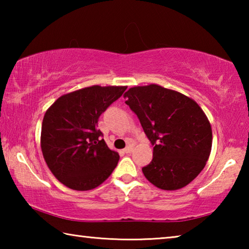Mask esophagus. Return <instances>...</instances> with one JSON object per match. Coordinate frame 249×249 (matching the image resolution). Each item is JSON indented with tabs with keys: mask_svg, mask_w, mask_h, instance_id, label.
Wrapping results in <instances>:
<instances>
[{
	"mask_svg": "<svg viewBox=\"0 0 249 249\" xmlns=\"http://www.w3.org/2000/svg\"><path fill=\"white\" fill-rule=\"evenodd\" d=\"M132 151H133V146H127V147H126V148L123 150V153L129 154V153H132Z\"/></svg>",
	"mask_w": 249,
	"mask_h": 249,
	"instance_id": "esophagus-1",
	"label": "esophagus"
}]
</instances>
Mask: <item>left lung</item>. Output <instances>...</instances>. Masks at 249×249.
I'll return each instance as SVG.
<instances>
[{
    "label": "left lung",
    "instance_id": "8db88e82",
    "mask_svg": "<svg viewBox=\"0 0 249 249\" xmlns=\"http://www.w3.org/2000/svg\"><path fill=\"white\" fill-rule=\"evenodd\" d=\"M124 98L154 146L153 160L142 169L146 179L162 190L190 183L203 170L212 148V128L202 108L157 84L130 88Z\"/></svg>",
    "mask_w": 249,
    "mask_h": 249
}]
</instances>
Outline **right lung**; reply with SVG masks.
I'll list each match as a JSON object with an SVG mask.
<instances>
[{
  "label": "right lung",
  "instance_id": "1",
  "mask_svg": "<svg viewBox=\"0 0 249 249\" xmlns=\"http://www.w3.org/2000/svg\"><path fill=\"white\" fill-rule=\"evenodd\" d=\"M127 87L93 86L59 98L45 113L40 145L53 176L73 190H91L119 162L98 129L99 117Z\"/></svg>",
  "mask_w": 249,
  "mask_h": 249
}]
</instances>
